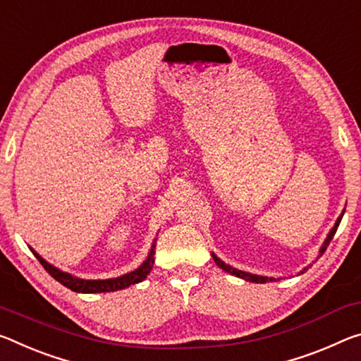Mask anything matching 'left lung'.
I'll return each instance as SVG.
<instances>
[{"mask_svg": "<svg viewBox=\"0 0 361 361\" xmlns=\"http://www.w3.org/2000/svg\"><path fill=\"white\" fill-rule=\"evenodd\" d=\"M342 215H344V214H342ZM342 215L339 216V219H337L334 228H333V230L329 231L328 238H326V241H324V244H323V247H322V250H319V252H322V255L324 254L326 247H328L329 243H331V239H333V236L336 234V231H337V226H339V223H341V220H342ZM212 257H214L215 263L221 268V270H225V271H228V273H231V274H234V276H238V278H243V279H245V281H250V283H262V284H263V283H268V281H276V279H274V278L259 276V274H250V273H245V271H241V270H236V268H231L230 265H226V263H223V262H221V260L219 259V257H216L215 254H212Z\"/></svg>", "mask_w": 361, "mask_h": 361, "instance_id": "8db88e82", "label": "left lung"}]
</instances>
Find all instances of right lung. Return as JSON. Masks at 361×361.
<instances>
[{"instance_id":"add662e5","label":"right lung","mask_w":361,"mask_h":361,"mask_svg":"<svg viewBox=\"0 0 361 361\" xmlns=\"http://www.w3.org/2000/svg\"><path fill=\"white\" fill-rule=\"evenodd\" d=\"M32 252L39 260V263H42L44 270H47L51 276L56 279V281H59L62 286H66V288H68L71 290H75V293H85V294L114 293V290L128 288V286H131V284L142 281V279H145L147 274L151 273L152 265H154V245H152L149 257H147V260L142 263L138 270L123 274V276H120V278L98 279V281L93 279V281H91V279H80V278L72 276V274L57 270V268H54L53 265H49L47 260H43L42 257H39L33 249H32Z\"/></svg>"}]
</instances>
